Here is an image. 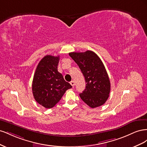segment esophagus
Listing matches in <instances>:
<instances>
[{
	"label": "esophagus",
	"mask_w": 147,
	"mask_h": 147,
	"mask_svg": "<svg viewBox=\"0 0 147 147\" xmlns=\"http://www.w3.org/2000/svg\"><path fill=\"white\" fill-rule=\"evenodd\" d=\"M70 83L71 85H72L73 87L74 86V85H75V82H74V81H71V82H70Z\"/></svg>",
	"instance_id": "esophagus-1"
}]
</instances>
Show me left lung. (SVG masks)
<instances>
[{"mask_svg":"<svg viewBox=\"0 0 147 147\" xmlns=\"http://www.w3.org/2000/svg\"><path fill=\"white\" fill-rule=\"evenodd\" d=\"M77 64L85 78L86 88L80 97L91 108L103 105L108 99L110 92V82L105 66L94 52L69 53Z\"/></svg>","mask_w":147,"mask_h":147,"instance_id":"obj_1","label":"left lung"}]
</instances>
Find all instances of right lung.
Wrapping results in <instances>:
<instances>
[{
	"instance_id": "1",
	"label": "right lung",
	"mask_w": 147,
	"mask_h": 147,
	"mask_svg": "<svg viewBox=\"0 0 147 147\" xmlns=\"http://www.w3.org/2000/svg\"><path fill=\"white\" fill-rule=\"evenodd\" d=\"M59 56H44L37 67L32 81V93L37 103L51 109L58 102L65 92L72 88L57 71Z\"/></svg>"
}]
</instances>
